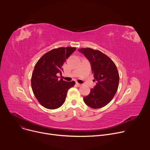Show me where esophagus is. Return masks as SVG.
<instances>
[{
    "instance_id": "1",
    "label": "esophagus",
    "mask_w": 150,
    "mask_h": 150,
    "mask_svg": "<svg viewBox=\"0 0 150 150\" xmlns=\"http://www.w3.org/2000/svg\"><path fill=\"white\" fill-rule=\"evenodd\" d=\"M76 85L78 87H80V86H81V84H79V83H76Z\"/></svg>"
}]
</instances>
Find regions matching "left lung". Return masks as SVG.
Here are the masks:
<instances>
[{
	"mask_svg": "<svg viewBox=\"0 0 150 150\" xmlns=\"http://www.w3.org/2000/svg\"><path fill=\"white\" fill-rule=\"evenodd\" d=\"M78 51L90 61L94 81H98L90 93L84 97V102L93 109L102 108L111 101L117 91L120 76L117 66L110 57L99 50L81 48Z\"/></svg>",
	"mask_w": 150,
	"mask_h": 150,
	"instance_id": "1",
	"label": "left lung"
}]
</instances>
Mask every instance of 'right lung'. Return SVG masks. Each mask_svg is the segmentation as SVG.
I'll list each match as a JSON object with an SVG mask.
<instances>
[{"mask_svg": "<svg viewBox=\"0 0 150 150\" xmlns=\"http://www.w3.org/2000/svg\"><path fill=\"white\" fill-rule=\"evenodd\" d=\"M76 50L75 47L52 49L40 57L35 66L31 78L33 92L39 103L49 110H55L64 102L68 90L75 82L59 79L57 74L63 71L62 66Z\"/></svg>", "mask_w": 150, "mask_h": 150, "instance_id": "1", "label": "right lung"}]
</instances>
